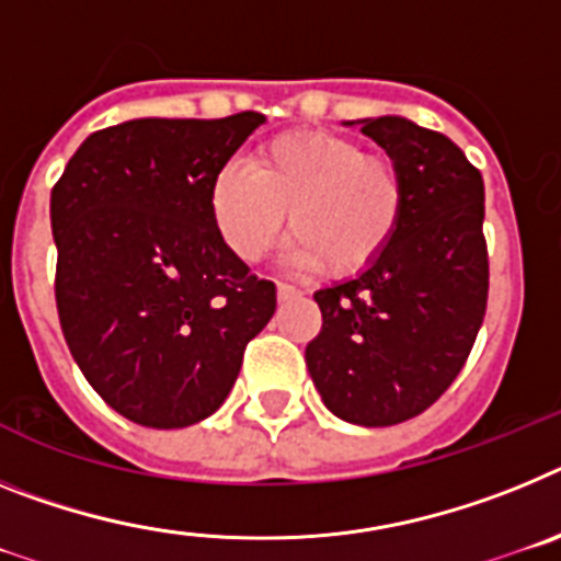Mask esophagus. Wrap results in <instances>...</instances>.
<instances>
[{
	"label": "esophagus",
	"instance_id": "obj_1",
	"mask_svg": "<svg viewBox=\"0 0 561 561\" xmlns=\"http://www.w3.org/2000/svg\"><path fill=\"white\" fill-rule=\"evenodd\" d=\"M276 294H279L282 301L296 299V296H301V287L290 285V282H279V285H276Z\"/></svg>",
	"mask_w": 561,
	"mask_h": 561
}]
</instances>
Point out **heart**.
Listing matches in <instances>:
<instances>
[{
    "label": "heart",
    "mask_w": 561,
    "mask_h": 561,
    "mask_svg": "<svg viewBox=\"0 0 561 561\" xmlns=\"http://www.w3.org/2000/svg\"><path fill=\"white\" fill-rule=\"evenodd\" d=\"M220 240L242 262H260L294 233L296 265L350 279L381 260L407 214V178L383 154L324 129H294L253 149L251 172L222 165L208 188Z\"/></svg>",
    "instance_id": "heart-1"
}]
</instances>
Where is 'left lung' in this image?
I'll list each match as a JSON object with an SVG mask.
<instances>
[{
	"mask_svg": "<svg viewBox=\"0 0 561 561\" xmlns=\"http://www.w3.org/2000/svg\"><path fill=\"white\" fill-rule=\"evenodd\" d=\"M401 165L407 214L369 271L316 290L321 330L305 350L324 407L358 426L426 412L469 358L489 301L480 169L457 144L398 115L362 121Z\"/></svg>",
	"mask_w": 561,
	"mask_h": 561,
	"instance_id": "obj_1",
	"label": "left lung"
}]
</instances>
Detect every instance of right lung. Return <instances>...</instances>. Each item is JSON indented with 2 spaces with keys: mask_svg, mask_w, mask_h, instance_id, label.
<instances>
[{
  "mask_svg": "<svg viewBox=\"0 0 561 561\" xmlns=\"http://www.w3.org/2000/svg\"><path fill=\"white\" fill-rule=\"evenodd\" d=\"M265 124L138 118L92 133L50 194L56 308L67 347L115 412L183 428L222 407L248 341L276 310L220 240L214 174Z\"/></svg>",
  "mask_w": 561,
  "mask_h": 561,
  "instance_id": "obj_1",
  "label": "right lung"
}]
</instances>
